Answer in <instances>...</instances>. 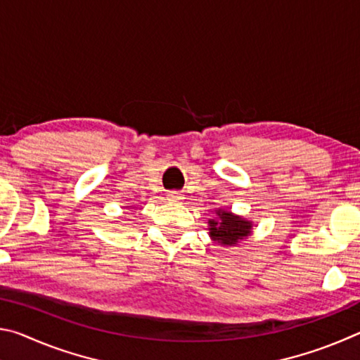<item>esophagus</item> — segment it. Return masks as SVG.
Here are the masks:
<instances>
[{
  "label": "esophagus",
  "instance_id": "obj_1",
  "mask_svg": "<svg viewBox=\"0 0 360 360\" xmlns=\"http://www.w3.org/2000/svg\"><path fill=\"white\" fill-rule=\"evenodd\" d=\"M168 197H169V200H178L179 195H178V192H169Z\"/></svg>",
  "mask_w": 360,
  "mask_h": 360
}]
</instances>
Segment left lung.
<instances>
[{"label":"left lung","instance_id":"8db88e82","mask_svg":"<svg viewBox=\"0 0 360 360\" xmlns=\"http://www.w3.org/2000/svg\"><path fill=\"white\" fill-rule=\"evenodd\" d=\"M217 219H210V236L212 241L224 246H233L240 240L246 238L252 231V222L233 212L217 210Z\"/></svg>","mask_w":360,"mask_h":360}]
</instances>
